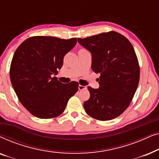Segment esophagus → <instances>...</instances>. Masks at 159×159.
<instances>
[{
  "label": "esophagus",
  "mask_w": 159,
  "mask_h": 159,
  "mask_svg": "<svg viewBox=\"0 0 159 159\" xmlns=\"http://www.w3.org/2000/svg\"><path fill=\"white\" fill-rule=\"evenodd\" d=\"M78 89H79V90H84V89H86V87L80 84V85L78 86Z\"/></svg>",
  "instance_id": "obj_1"
}]
</instances>
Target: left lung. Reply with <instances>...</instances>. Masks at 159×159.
Returning <instances> with one entry per match:
<instances>
[{"instance_id":"8db88e82","label":"left lung","mask_w":159,"mask_h":159,"mask_svg":"<svg viewBox=\"0 0 159 159\" xmlns=\"http://www.w3.org/2000/svg\"><path fill=\"white\" fill-rule=\"evenodd\" d=\"M77 40L90 52L93 71L101 74L98 89L88 87L90 97L84 103V110L98 120L116 118L129 106L138 86L140 66L134 48L114 31Z\"/></svg>"}]
</instances>
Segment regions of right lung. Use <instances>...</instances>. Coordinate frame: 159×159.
I'll return each instance as SVG.
<instances>
[{
	"label": "right lung",
	"instance_id": "1",
	"mask_svg": "<svg viewBox=\"0 0 159 159\" xmlns=\"http://www.w3.org/2000/svg\"><path fill=\"white\" fill-rule=\"evenodd\" d=\"M76 43L77 38L35 36L24 41L15 51L10 67L11 82L19 101L34 116H59L77 92V82L64 84L52 77L57 75L64 56Z\"/></svg>",
	"mask_w": 159,
	"mask_h": 159
}]
</instances>
